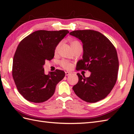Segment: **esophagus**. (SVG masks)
I'll list each match as a JSON object with an SVG mask.
<instances>
[{"instance_id": "1", "label": "esophagus", "mask_w": 134, "mask_h": 134, "mask_svg": "<svg viewBox=\"0 0 134 134\" xmlns=\"http://www.w3.org/2000/svg\"><path fill=\"white\" fill-rule=\"evenodd\" d=\"M65 75H66V76H68V75H70L71 74V73L69 72L66 71V72H65Z\"/></svg>"}]
</instances>
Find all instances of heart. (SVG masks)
<instances>
[{"instance_id": "b5f03b06", "label": "heart", "mask_w": 134, "mask_h": 134, "mask_svg": "<svg viewBox=\"0 0 134 134\" xmlns=\"http://www.w3.org/2000/svg\"><path fill=\"white\" fill-rule=\"evenodd\" d=\"M70 44L71 47L72 51L76 49H78V48H82L81 42L78 40H71L70 41ZM60 46V43H59L57 45V46L56 47V48H55V52H58V51L59 49ZM60 65L63 68H64V69H66V70H70L72 67V64L70 62L66 60H62L60 62Z\"/></svg>"}]
</instances>
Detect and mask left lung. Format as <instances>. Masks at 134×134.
I'll use <instances>...</instances> for the list:
<instances>
[{"instance_id": "left-lung-1", "label": "left lung", "mask_w": 134, "mask_h": 134, "mask_svg": "<svg viewBox=\"0 0 134 134\" xmlns=\"http://www.w3.org/2000/svg\"><path fill=\"white\" fill-rule=\"evenodd\" d=\"M70 35L83 44V55L76 70L91 72L86 78L78 73L79 81L72 89L85 101L93 103L100 101L109 94L117 81L119 60L116 48L107 37L97 31L74 30Z\"/></svg>"}]
</instances>
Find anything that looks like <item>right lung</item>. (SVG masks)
<instances>
[{"instance_id": "add662e5", "label": "right lung", "mask_w": 134, "mask_h": 134, "mask_svg": "<svg viewBox=\"0 0 134 134\" xmlns=\"http://www.w3.org/2000/svg\"><path fill=\"white\" fill-rule=\"evenodd\" d=\"M69 33L37 30L20 42L14 56L12 75L19 93L26 100L41 103L53 95L65 72L56 70L45 75L43 65L53 58L57 45Z\"/></svg>"}]
</instances>
